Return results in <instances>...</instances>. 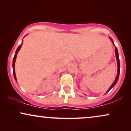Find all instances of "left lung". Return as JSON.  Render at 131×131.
Returning <instances> with one entry per match:
<instances>
[{
  "label": "left lung",
  "instance_id": "obj_1",
  "mask_svg": "<svg viewBox=\"0 0 131 131\" xmlns=\"http://www.w3.org/2000/svg\"><path fill=\"white\" fill-rule=\"evenodd\" d=\"M110 40H112V42L114 46H115V44H114V42H113V40L111 38V37H110ZM115 52L116 58L117 63H117V65H118V71H118V73H117V76H116V78H115V81H114V82H113V83L112 84V85H111L109 89L107 91H106V93L108 92H109L110 91L111 89H112V88H113L114 86H115L116 84L117 81H118V80L119 76V72H120V62H119V55H118V49H117V48L116 47V46H115Z\"/></svg>",
  "mask_w": 131,
  "mask_h": 131
}]
</instances>
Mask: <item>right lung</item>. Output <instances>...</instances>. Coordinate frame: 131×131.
I'll use <instances>...</instances> for the list:
<instances>
[{"mask_svg":"<svg viewBox=\"0 0 131 131\" xmlns=\"http://www.w3.org/2000/svg\"><path fill=\"white\" fill-rule=\"evenodd\" d=\"M22 44H23V41H22L21 44L20 46H19L18 47V49H16L15 53L14 58H13V66H12V67H13V76H14V78H15V79L16 81V75H15V63L16 55H17L18 52L19 50H20L21 47V46H22Z\"/></svg>","mask_w":131,"mask_h":131,"instance_id":"add662e5","label":"right lung"}]
</instances>
